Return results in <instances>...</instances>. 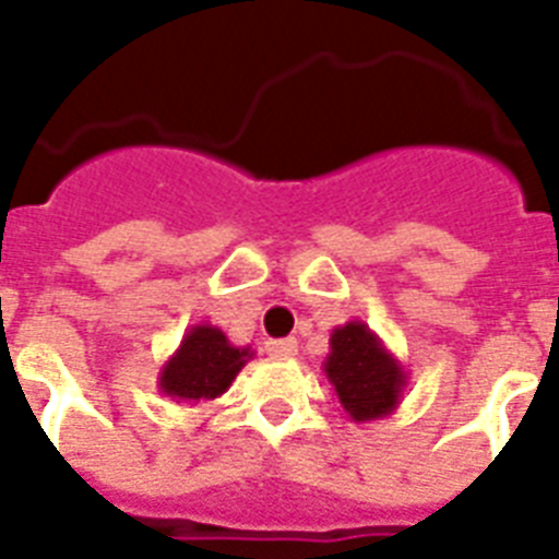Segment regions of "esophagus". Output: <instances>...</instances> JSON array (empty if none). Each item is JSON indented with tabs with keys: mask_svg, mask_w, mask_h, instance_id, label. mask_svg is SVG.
Instances as JSON below:
<instances>
[{
	"mask_svg": "<svg viewBox=\"0 0 559 559\" xmlns=\"http://www.w3.org/2000/svg\"><path fill=\"white\" fill-rule=\"evenodd\" d=\"M266 354L272 359H293L298 354L296 340H270L266 342Z\"/></svg>",
	"mask_w": 559,
	"mask_h": 559,
	"instance_id": "obj_1",
	"label": "esophagus"
}]
</instances>
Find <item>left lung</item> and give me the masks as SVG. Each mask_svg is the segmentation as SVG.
Returning <instances> with one entry per match:
<instances>
[{
  "instance_id": "1",
  "label": "left lung",
  "mask_w": 559,
  "mask_h": 559,
  "mask_svg": "<svg viewBox=\"0 0 559 559\" xmlns=\"http://www.w3.org/2000/svg\"><path fill=\"white\" fill-rule=\"evenodd\" d=\"M322 371L345 415L357 424L389 417L400 406L408 382L400 359L359 319H350L331 333V354L324 357Z\"/></svg>"
}]
</instances>
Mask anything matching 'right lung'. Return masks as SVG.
Segmentation results:
<instances>
[{"instance_id": "add662e5", "label": "right lung", "mask_w": 559, "mask_h": 559, "mask_svg": "<svg viewBox=\"0 0 559 559\" xmlns=\"http://www.w3.org/2000/svg\"><path fill=\"white\" fill-rule=\"evenodd\" d=\"M254 357V350L237 348L214 324H193L159 371V391L170 400H214L226 394L240 368Z\"/></svg>"}]
</instances>
